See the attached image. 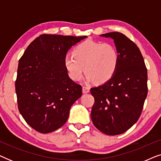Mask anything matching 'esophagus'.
<instances>
[{
  "label": "esophagus",
  "instance_id": "esophagus-1",
  "mask_svg": "<svg viewBox=\"0 0 161 161\" xmlns=\"http://www.w3.org/2000/svg\"><path fill=\"white\" fill-rule=\"evenodd\" d=\"M90 92V89L88 86H83V93L84 94H87L89 93V92Z\"/></svg>",
  "mask_w": 161,
  "mask_h": 161
}]
</instances>
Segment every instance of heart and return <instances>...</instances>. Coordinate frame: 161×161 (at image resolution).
I'll list each match as a JSON object with an SVG mask.
<instances>
[{"label":"heart","mask_w":161,"mask_h":161,"mask_svg":"<svg viewBox=\"0 0 161 161\" xmlns=\"http://www.w3.org/2000/svg\"><path fill=\"white\" fill-rule=\"evenodd\" d=\"M72 54H67L64 65L69 78L80 80L83 72L87 81L103 83L108 81L117 69L119 56L116 48L110 43L86 40L74 47Z\"/></svg>","instance_id":"b5f03b06"}]
</instances>
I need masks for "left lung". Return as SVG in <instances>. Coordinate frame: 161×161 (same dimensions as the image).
<instances>
[{
    "instance_id": "1",
    "label": "left lung",
    "mask_w": 161,
    "mask_h": 161,
    "mask_svg": "<svg viewBox=\"0 0 161 161\" xmlns=\"http://www.w3.org/2000/svg\"><path fill=\"white\" fill-rule=\"evenodd\" d=\"M100 36L114 39L119 61L112 78L90 90L94 98L91 118L102 133L119 135L140 117L148 91L147 69L139 48L125 35L110 32Z\"/></svg>"
}]
</instances>
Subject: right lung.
Wrapping results in <instances>:
<instances>
[{"label": "right lung", "mask_w": 161, "mask_h": 161, "mask_svg": "<svg viewBox=\"0 0 161 161\" xmlns=\"http://www.w3.org/2000/svg\"><path fill=\"white\" fill-rule=\"evenodd\" d=\"M83 36L42 34L28 45L19 60L15 81L17 105L35 130L48 133L67 122L82 86L68 75L64 58Z\"/></svg>", "instance_id": "obj_1"}]
</instances>
